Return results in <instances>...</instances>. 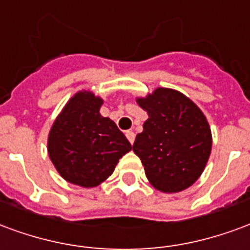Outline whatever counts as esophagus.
Returning a JSON list of instances; mask_svg holds the SVG:
<instances>
[{"label": "esophagus", "mask_w": 250, "mask_h": 250, "mask_svg": "<svg viewBox=\"0 0 250 250\" xmlns=\"http://www.w3.org/2000/svg\"><path fill=\"white\" fill-rule=\"evenodd\" d=\"M125 136H126V138L129 140V143L133 144L134 143V138H136V134L132 132V130H127V132H125Z\"/></svg>", "instance_id": "34e87169"}]
</instances>
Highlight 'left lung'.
Instances as JSON below:
<instances>
[{"instance_id": "obj_1", "label": "left lung", "mask_w": 250, "mask_h": 250, "mask_svg": "<svg viewBox=\"0 0 250 250\" xmlns=\"http://www.w3.org/2000/svg\"><path fill=\"white\" fill-rule=\"evenodd\" d=\"M149 118L133 144L149 183L164 193L181 192L196 183L212 150L207 118L177 90L158 87L138 98Z\"/></svg>"}]
</instances>
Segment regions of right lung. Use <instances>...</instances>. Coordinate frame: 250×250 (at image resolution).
<instances>
[{
	"instance_id": "add662e5",
	"label": "right lung",
	"mask_w": 250,
	"mask_h": 250,
	"mask_svg": "<svg viewBox=\"0 0 250 250\" xmlns=\"http://www.w3.org/2000/svg\"><path fill=\"white\" fill-rule=\"evenodd\" d=\"M103 100L80 92L66 104L53 124L49 157L66 181L83 188L105 181L118 160L132 149L124 133L100 114Z\"/></svg>"
}]
</instances>
